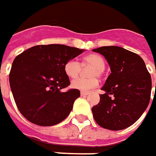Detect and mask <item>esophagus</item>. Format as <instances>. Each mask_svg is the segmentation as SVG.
Instances as JSON below:
<instances>
[{"label": "esophagus", "instance_id": "34e87169", "mask_svg": "<svg viewBox=\"0 0 156 156\" xmlns=\"http://www.w3.org/2000/svg\"><path fill=\"white\" fill-rule=\"evenodd\" d=\"M87 94H88V92H85V91H81V95H82V96H85Z\"/></svg>", "mask_w": 156, "mask_h": 156}]
</instances>
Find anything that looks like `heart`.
I'll use <instances>...</instances> for the list:
<instances>
[{
    "label": "heart",
    "mask_w": 156,
    "mask_h": 156,
    "mask_svg": "<svg viewBox=\"0 0 156 156\" xmlns=\"http://www.w3.org/2000/svg\"><path fill=\"white\" fill-rule=\"evenodd\" d=\"M105 60L102 57L97 54H90L87 55L82 59L81 63L78 62L74 59H71L65 63L64 71L65 74L71 79L77 78L81 75L82 68L87 67H93V69L89 71V76L91 78L85 79V78H78L72 81L71 86L78 90L87 91L90 90L98 85V80L96 77H101L103 75V71L105 69Z\"/></svg>",
    "instance_id": "obj_1"
}]
</instances>
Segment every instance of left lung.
I'll list each match as a JSON object with an SVG mask.
<instances>
[{
    "label": "left lung",
    "mask_w": 156,
    "mask_h": 156,
    "mask_svg": "<svg viewBox=\"0 0 156 156\" xmlns=\"http://www.w3.org/2000/svg\"><path fill=\"white\" fill-rule=\"evenodd\" d=\"M93 51L102 55L111 69L101 87L105 93L92 108L94 118L104 129H126L141 116L148 106L152 88L150 74L141 56L121 47H101Z\"/></svg>",
    "instance_id": "1"
}]
</instances>
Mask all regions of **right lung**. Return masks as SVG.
<instances>
[{
	"label": "right lung",
	"instance_id": "right-lung-1",
	"mask_svg": "<svg viewBox=\"0 0 156 156\" xmlns=\"http://www.w3.org/2000/svg\"><path fill=\"white\" fill-rule=\"evenodd\" d=\"M84 51L62 44L37 45L15 57L9 83L15 104L27 121L53 126L68 117L80 91H62L70 84L64 66Z\"/></svg>",
	"mask_w": 156,
	"mask_h": 156
}]
</instances>
